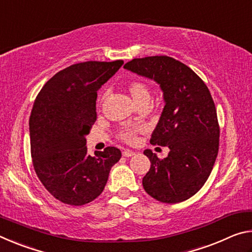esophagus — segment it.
Masks as SVG:
<instances>
[{
    "label": "esophagus",
    "mask_w": 252,
    "mask_h": 252,
    "mask_svg": "<svg viewBox=\"0 0 252 252\" xmlns=\"http://www.w3.org/2000/svg\"><path fill=\"white\" fill-rule=\"evenodd\" d=\"M134 155H135V153L133 151H131V150H125L122 152V156L126 157V158H129V157H132Z\"/></svg>",
    "instance_id": "obj_1"
}]
</instances>
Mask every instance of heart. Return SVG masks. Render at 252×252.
Segmentation results:
<instances>
[{"instance_id": "obj_1", "label": "heart", "mask_w": 252, "mask_h": 252, "mask_svg": "<svg viewBox=\"0 0 252 252\" xmlns=\"http://www.w3.org/2000/svg\"><path fill=\"white\" fill-rule=\"evenodd\" d=\"M127 92L130 93L136 105L143 103V102H149L150 100V90H149L148 85L142 82V81L135 80L131 81V82L127 84ZM106 99V93H103L101 96V102L103 103ZM142 129L141 127H125V129L120 130L118 133V138L121 140V141L132 144L136 141V135Z\"/></svg>"}]
</instances>
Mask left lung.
I'll return each instance as SVG.
<instances>
[{
    "instance_id": "left-lung-1",
    "label": "left lung",
    "mask_w": 252,
    "mask_h": 252,
    "mask_svg": "<svg viewBox=\"0 0 252 252\" xmlns=\"http://www.w3.org/2000/svg\"><path fill=\"white\" fill-rule=\"evenodd\" d=\"M123 67L159 83L165 102L150 143L170 152L159 159L144 150L151 162L144 190L160 202L185 201L203 187L218 156L220 126L211 93L189 66L167 55L133 59Z\"/></svg>"
}]
</instances>
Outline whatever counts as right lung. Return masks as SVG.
Returning a JSON list of instances; mask_svg holds the SVG:
<instances>
[{
  "label": "right lung",
  "mask_w": 252,
  "mask_h": 252,
  "mask_svg": "<svg viewBox=\"0 0 252 252\" xmlns=\"http://www.w3.org/2000/svg\"><path fill=\"white\" fill-rule=\"evenodd\" d=\"M122 60L72 64L52 76L34 101L30 116L32 163L55 199L83 206L102 193L121 151L108 147L88 155L87 139L96 121L97 90L120 69Z\"/></svg>",
  "instance_id": "obj_1"
}]
</instances>
